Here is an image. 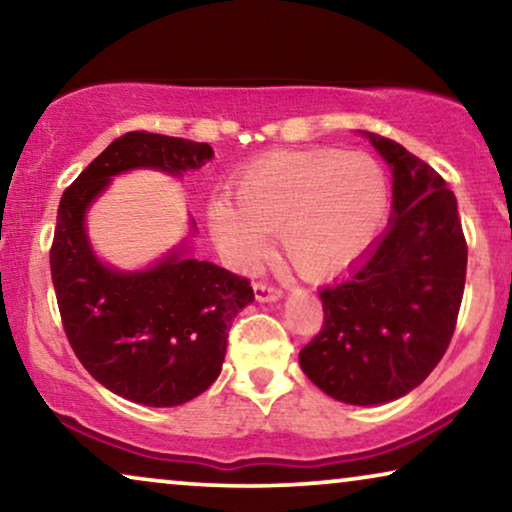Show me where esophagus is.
I'll return each mask as SVG.
<instances>
[{"mask_svg":"<svg viewBox=\"0 0 512 512\" xmlns=\"http://www.w3.org/2000/svg\"><path fill=\"white\" fill-rule=\"evenodd\" d=\"M254 296H256V300H261V303H272V300L282 298L284 291L277 289V286L268 284V282H256L254 284Z\"/></svg>","mask_w":512,"mask_h":512,"instance_id":"34e87169","label":"esophagus"}]
</instances>
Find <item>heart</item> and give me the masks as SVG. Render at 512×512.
Wrapping results in <instances>:
<instances>
[{"mask_svg":"<svg viewBox=\"0 0 512 512\" xmlns=\"http://www.w3.org/2000/svg\"><path fill=\"white\" fill-rule=\"evenodd\" d=\"M389 207L382 165L361 151H279L251 163L235 198L209 205V228L235 268L249 270L279 240L305 277L347 270L380 235Z\"/></svg>","mask_w":512,"mask_h":512,"instance_id":"obj_1","label":"heart"}]
</instances>
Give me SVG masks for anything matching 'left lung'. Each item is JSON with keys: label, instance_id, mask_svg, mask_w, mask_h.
I'll return each mask as SVG.
<instances>
[{"label": "left lung", "instance_id": "left-lung-1", "mask_svg": "<svg viewBox=\"0 0 512 512\" xmlns=\"http://www.w3.org/2000/svg\"><path fill=\"white\" fill-rule=\"evenodd\" d=\"M394 177V216L338 282L319 291L324 326L300 368L335 401L380 405L419 387L450 345L468 247L457 198L440 174L387 137L370 135Z\"/></svg>", "mask_w": 512, "mask_h": 512}]
</instances>
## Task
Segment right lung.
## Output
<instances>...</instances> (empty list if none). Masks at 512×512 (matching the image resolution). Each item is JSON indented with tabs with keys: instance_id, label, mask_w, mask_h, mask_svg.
Wrapping results in <instances>:
<instances>
[{
	"instance_id": "add662e5",
	"label": "right lung",
	"mask_w": 512,
	"mask_h": 512,
	"mask_svg": "<svg viewBox=\"0 0 512 512\" xmlns=\"http://www.w3.org/2000/svg\"><path fill=\"white\" fill-rule=\"evenodd\" d=\"M212 156L205 142L128 132L62 193L51 247L62 326L83 368L132 403L172 408L212 387L230 326L254 289L249 279L188 258L186 242L146 270L109 268L90 247L86 212L116 174L146 167L179 177Z\"/></svg>"
}]
</instances>
